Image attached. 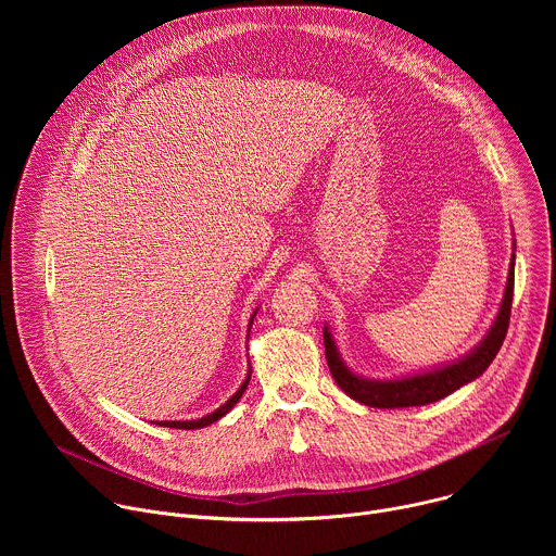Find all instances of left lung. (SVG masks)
<instances>
[{"instance_id":"obj_1","label":"left lung","mask_w":556,"mask_h":556,"mask_svg":"<svg viewBox=\"0 0 556 556\" xmlns=\"http://www.w3.org/2000/svg\"><path fill=\"white\" fill-rule=\"evenodd\" d=\"M515 249V247H513ZM513 290H515V253L508 268V281L504 290V299L500 303V312L486 337L475 345L468 354L444 363L433 369L395 376V378H367L348 367L343 361L334 337L328 326H324V343H326V358L337 384L350 395V399L376 407V409H403V407H422L446 399L448 393L464 387L466 382L480 378L493 358L497 356L510 321V305H513Z\"/></svg>"}]
</instances>
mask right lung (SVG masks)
<instances>
[{"mask_svg": "<svg viewBox=\"0 0 556 556\" xmlns=\"http://www.w3.org/2000/svg\"><path fill=\"white\" fill-rule=\"evenodd\" d=\"M255 314H257V309L251 314V321H249V334H251V328H253V319H255ZM251 363H249V374H247V378H244V382H242V387L237 389L230 399L222 405V407H217L213 414H206L204 418H198V420H161V422H155L157 427H169V429H204V427H208V425H213V422H217L219 418H224L237 403H240V399H242V393L247 391V387H249V382H251Z\"/></svg>", "mask_w": 556, "mask_h": 556, "instance_id": "add662e5", "label": "right lung"}]
</instances>
